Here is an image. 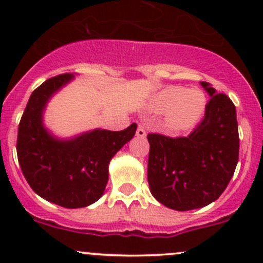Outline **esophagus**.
Listing matches in <instances>:
<instances>
[{"label":"esophagus","instance_id":"obj_1","mask_svg":"<svg viewBox=\"0 0 263 263\" xmlns=\"http://www.w3.org/2000/svg\"><path fill=\"white\" fill-rule=\"evenodd\" d=\"M136 135H137V136H139V137H141V139H144V137H146V131H145L144 127H142V126L137 127Z\"/></svg>","mask_w":263,"mask_h":263}]
</instances>
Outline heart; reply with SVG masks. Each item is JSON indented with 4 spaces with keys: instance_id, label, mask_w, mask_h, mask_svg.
Masks as SVG:
<instances>
[{
    "instance_id": "b5f03b06",
    "label": "heart",
    "mask_w": 263,
    "mask_h": 263,
    "mask_svg": "<svg viewBox=\"0 0 263 263\" xmlns=\"http://www.w3.org/2000/svg\"><path fill=\"white\" fill-rule=\"evenodd\" d=\"M208 109V97L200 89L166 86L154 94L147 102V110L164 115V126L172 132L193 128L201 122Z\"/></svg>"
}]
</instances>
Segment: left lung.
Returning <instances> with one entry per match:
<instances>
[{"label": "left lung", "mask_w": 263, "mask_h": 263, "mask_svg": "<svg viewBox=\"0 0 263 263\" xmlns=\"http://www.w3.org/2000/svg\"><path fill=\"white\" fill-rule=\"evenodd\" d=\"M201 86L211 99L205 118L190 136H147L150 192L177 211L195 210L216 201L229 184L239 158L234 104L209 82H201Z\"/></svg>", "instance_id": "left-lung-1"}]
</instances>
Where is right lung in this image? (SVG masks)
Here are the masks:
<instances>
[{"label":"right lung","instance_id":"add662e5","mask_svg":"<svg viewBox=\"0 0 263 263\" xmlns=\"http://www.w3.org/2000/svg\"><path fill=\"white\" fill-rule=\"evenodd\" d=\"M75 78L63 73L31 92L17 132V159L31 190L66 209L86 208L103 196L113 156L136 134L132 123L123 131L95 128L58 137L44 124L49 100Z\"/></svg>","mask_w":263,"mask_h":263}]
</instances>
